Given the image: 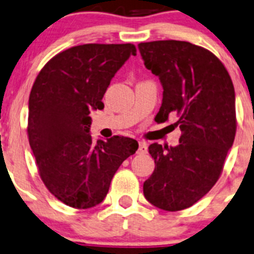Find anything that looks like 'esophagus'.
Instances as JSON below:
<instances>
[{
    "instance_id": "1",
    "label": "esophagus",
    "mask_w": 254,
    "mask_h": 254,
    "mask_svg": "<svg viewBox=\"0 0 254 254\" xmlns=\"http://www.w3.org/2000/svg\"><path fill=\"white\" fill-rule=\"evenodd\" d=\"M139 153H146L147 152V143L145 141H140L139 142V150H137Z\"/></svg>"
}]
</instances>
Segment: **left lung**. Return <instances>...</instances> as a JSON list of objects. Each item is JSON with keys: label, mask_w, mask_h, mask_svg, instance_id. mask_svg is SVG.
Masks as SVG:
<instances>
[{"label": "left lung", "mask_w": 254, "mask_h": 254, "mask_svg": "<svg viewBox=\"0 0 254 254\" xmlns=\"http://www.w3.org/2000/svg\"><path fill=\"white\" fill-rule=\"evenodd\" d=\"M146 68L160 78L156 119L178 117L179 145L151 143L155 171L143 183L148 203L166 211L200 200L221 175L236 134L235 88L221 61L206 49L179 40L140 43Z\"/></svg>", "instance_id": "obj_1"}]
</instances>
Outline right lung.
I'll return each mask as SVG.
<instances>
[{"label":"right lung","mask_w":254,"mask_h":254,"mask_svg":"<svg viewBox=\"0 0 254 254\" xmlns=\"http://www.w3.org/2000/svg\"><path fill=\"white\" fill-rule=\"evenodd\" d=\"M131 55L132 44H84L54 56L35 79L29 96L28 136L40 177L66 205L89 209L107 196L118 168L136 152L124 136L93 142L92 111L112 78Z\"/></svg>","instance_id":"add662e5"}]
</instances>
